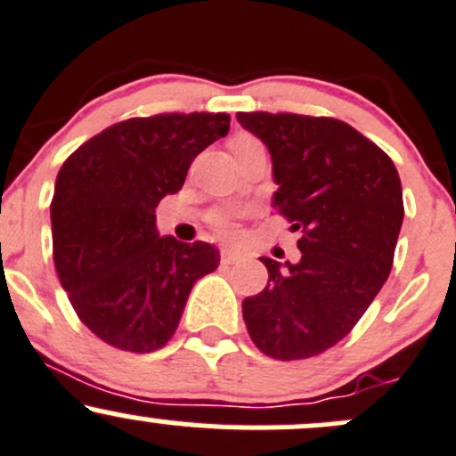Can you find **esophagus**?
Here are the masks:
<instances>
[{
  "label": "esophagus",
  "instance_id": "obj_1",
  "mask_svg": "<svg viewBox=\"0 0 456 456\" xmlns=\"http://www.w3.org/2000/svg\"><path fill=\"white\" fill-rule=\"evenodd\" d=\"M241 259H243L241 252L232 250V248H224V250H222V263H226V265H230V263L241 261Z\"/></svg>",
  "mask_w": 456,
  "mask_h": 456
}]
</instances>
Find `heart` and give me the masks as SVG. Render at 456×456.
I'll list each match as a JSON object with an SVG mask.
<instances>
[{
    "label": "heart",
    "mask_w": 456,
    "mask_h": 456,
    "mask_svg": "<svg viewBox=\"0 0 456 456\" xmlns=\"http://www.w3.org/2000/svg\"><path fill=\"white\" fill-rule=\"evenodd\" d=\"M250 135H237V138L232 140V144L237 142H250ZM234 222H237V213L234 210H222V213H217L213 217V226L219 230L222 234H234Z\"/></svg>",
    "instance_id": "1"
}]
</instances>
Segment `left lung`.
<instances>
[{
    "mask_svg": "<svg viewBox=\"0 0 456 456\" xmlns=\"http://www.w3.org/2000/svg\"><path fill=\"white\" fill-rule=\"evenodd\" d=\"M272 158V204L300 230V261L261 256L267 285L243 300L252 342L274 360H305L340 342L388 279L403 222L393 159L336 118L239 111Z\"/></svg>",
    "mask_w": 456,
    "mask_h": 456,
    "instance_id": "left-lung-1",
    "label": "left lung"
}]
</instances>
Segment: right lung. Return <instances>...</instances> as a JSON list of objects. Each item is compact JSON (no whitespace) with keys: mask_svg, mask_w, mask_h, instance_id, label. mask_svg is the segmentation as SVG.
<instances>
[{"mask_svg":"<svg viewBox=\"0 0 456 456\" xmlns=\"http://www.w3.org/2000/svg\"><path fill=\"white\" fill-rule=\"evenodd\" d=\"M230 129L228 114L129 118L89 138L61 167L53 219L54 267L89 331L116 349H162L195 281L217 270L206 241L159 237V200L177 193L191 162Z\"/></svg>","mask_w":456,"mask_h":456,"instance_id":"right-lung-1","label":"right lung"}]
</instances>
